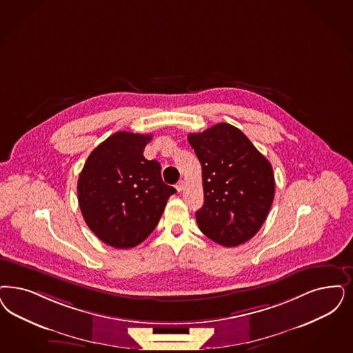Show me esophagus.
<instances>
[{
    "instance_id": "obj_1",
    "label": "esophagus",
    "mask_w": 353,
    "mask_h": 353,
    "mask_svg": "<svg viewBox=\"0 0 353 353\" xmlns=\"http://www.w3.org/2000/svg\"><path fill=\"white\" fill-rule=\"evenodd\" d=\"M176 189H177V192H179V193H181L183 189H185V181H183V180H181V181H179V183L176 185Z\"/></svg>"
}]
</instances>
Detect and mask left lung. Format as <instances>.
I'll list each match as a JSON object with an SVG mask.
<instances>
[{"label":"left lung","instance_id":"left-lung-1","mask_svg":"<svg viewBox=\"0 0 353 353\" xmlns=\"http://www.w3.org/2000/svg\"><path fill=\"white\" fill-rule=\"evenodd\" d=\"M188 141L202 165L205 203L195 212L199 230L227 248L249 241L274 201L270 161L240 129L225 122L189 134Z\"/></svg>","mask_w":353,"mask_h":353}]
</instances>
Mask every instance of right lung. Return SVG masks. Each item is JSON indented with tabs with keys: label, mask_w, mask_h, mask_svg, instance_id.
<instances>
[{
	"label": "right lung",
	"mask_w": 353,
	"mask_h": 353,
	"mask_svg": "<svg viewBox=\"0 0 353 353\" xmlns=\"http://www.w3.org/2000/svg\"><path fill=\"white\" fill-rule=\"evenodd\" d=\"M151 134L117 132L90 154L78 179V202L88 228L103 243L129 249L155 230L176 189L161 180L143 150Z\"/></svg>",
	"instance_id": "1"
}]
</instances>
